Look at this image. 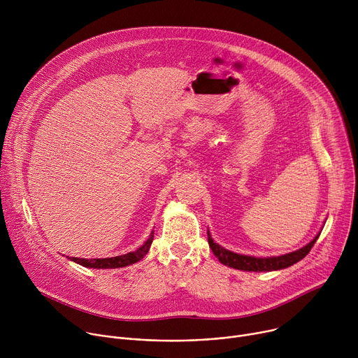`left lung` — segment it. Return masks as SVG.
<instances>
[{"mask_svg":"<svg viewBox=\"0 0 358 358\" xmlns=\"http://www.w3.org/2000/svg\"><path fill=\"white\" fill-rule=\"evenodd\" d=\"M319 235H320V232L313 238V241H310L308 245L294 250V252L280 255V257H269V258H255V257H248V255H239V253L231 252V250L220 246L218 243H215L214 239L211 238L210 231H208V243H210V248L213 249L214 255L218 258V261L229 268L246 271V272H271V271L285 269L287 266L297 264L300 259H303L313 248Z\"/></svg>","mask_w":358,"mask_h":358,"instance_id":"obj_1","label":"left lung"}]
</instances>
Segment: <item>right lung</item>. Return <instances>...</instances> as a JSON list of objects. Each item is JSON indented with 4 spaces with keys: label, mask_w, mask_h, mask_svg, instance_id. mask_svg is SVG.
<instances>
[{
    "label": "right lung",
    "mask_w": 358,
    "mask_h": 358,
    "mask_svg": "<svg viewBox=\"0 0 358 358\" xmlns=\"http://www.w3.org/2000/svg\"><path fill=\"white\" fill-rule=\"evenodd\" d=\"M152 239H155V232H151L148 239L136 250L133 252H129L126 255H120V257H115V258H103V259H82V258H71L68 257V259L73 261L75 264H79L85 268H94V269H115V268H124V266H129V265H133L138 261H141L150 246H151V242Z\"/></svg>",
    "instance_id": "right-lung-1"
}]
</instances>
